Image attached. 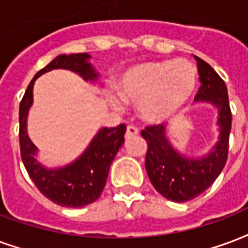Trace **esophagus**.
<instances>
[{"instance_id":"obj_1","label":"esophagus","mask_w":248,"mask_h":248,"mask_svg":"<svg viewBox=\"0 0 248 248\" xmlns=\"http://www.w3.org/2000/svg\"><path fill=\"white\" fill-rule=\"evenodd\" d=\"M139 130L137 127H134V126H129L127 130H126V138H131V137H135V135H138Z\"/></svg>"}]
</instances>
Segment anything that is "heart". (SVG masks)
<instances>
[{"label":"heart","instance_id":"b5f03b06","mask_svg":"<svg viewBox=\"0 0 248 248\" xmlns=\"http://www.w3.org/2000/svg\"><path fill=\"white\" fill-rule=\"evenodd\" d=\"M197 84L193 67L186 62H144L129 68L118 81L121 98L139 105L148 122H161L175 115L190 100ZM111 105L121 104L110 97Z\"/></svg>","mask_w":248,"mask_h":248}]
</instances>
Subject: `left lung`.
I'll use <instances>...</instances> for the list:
<instances>
[{"instance_id": "left-lung-1", "label": "left lung", "mask_w": 248, "mask_h": 248, "mask_svg": "<svg viewBox=\"0 0 248 248\" xmlns=\"http://www.w3.org/2000/svg\"><path fill=\"white\" fill-rule=\"evenodd\" d=\"M200 75L196 101L210 102L218 109L219 137L216 146L202 157H188L172 147L164 124L147 126L142 137L147 142L146 170L154 188L167 200L185 202L196 199L214 183L226 164L232 110L225 81L202 59L194 56Z\"/></svg>"}]
</instances>
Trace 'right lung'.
I'll use <instances>...</instances> for the list:
<instances>
[{
    "mask_svg": "<svg viewBox=\"0 0 248 248\" xmlns=\"http://www.w3.org/2000/svg\"><path fill=\"white\" fill-rule=\"evenodd\" d=\"M88 54L59 55L36 73L19 105V146L22 161L40 193L65 208H81L94 202L105 188L111 161L124 142L126 126L104 127L93 138L81 156L62 168H46L35 160L38 148L27 135V114L32 105L34 82L43 73L63 68L78 73L87 81H96L98 73L88 60Z\"/></svg>",
    "mask_w": 248,
    "mask_h": 248,
    "instance_id": "add662e5",
    "label": "right lung"
}]
</instances>
